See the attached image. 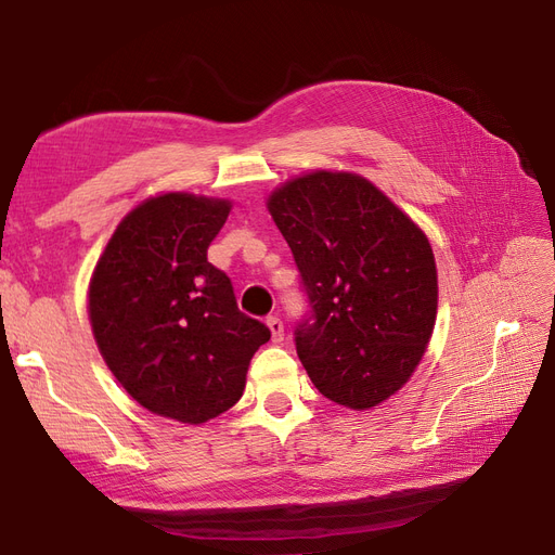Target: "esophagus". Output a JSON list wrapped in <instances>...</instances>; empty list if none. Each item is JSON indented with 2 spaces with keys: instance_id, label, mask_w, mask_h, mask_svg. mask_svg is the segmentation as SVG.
<instances>
[{
  "instance_id": "34e87169",
  "label": "esophagus",
  "mask_w": 555,
  "mask_h": 555,
  "mask_svg": "<svg viewBox=\"0 0 555 555\" xmlns=\"http://www.w3.org/2000/svg\"><path fill=\"white\" fill-rule=\"evenodd\" d=\"M266 326L271 328V338H273V343H282V340H284V324H282V319H278V317H268V319H266Z\"/></svg>"
}]
</instances>
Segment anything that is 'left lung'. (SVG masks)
Instances as JSON below:
<instances>
[{
	"label": "left lung",
	"instance_id": "8db88e82",
	"mask_svg": "<svg viewBox=\"0 0 555 555\" xmlns=\"http://www.w3.org/2000/svg\"><path fill=\"white\" fill-rule=\"evenodd\" d=\"M268 210L310 306L294 331L300 363L338 405H379L412 377L433 335L438 271L426 233L357 173L294 178Z\"/></svg>",
	"mask_w": 555,
	"mask_h": 555
}]
</instances>
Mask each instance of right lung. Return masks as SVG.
<instances>
[{
  "mask_svg": "<svg viewBox=\"0 0 555 555\" xmlns=\"http://www.w3.org/2000/svg\"><path fill=\"white\" fill-rule=\"evenodd\" d=\"M231 201L153 196L117 224L90 280L99 351L145 410L204 424L238 402L247 365L271 340L238 310L231 280L208 261Z\"/></svg>",
  "mask_w": 555,
  "mask_h": 555,
  "instance_id": "right-lung-1",
  "label": "right lung"
}]
</instances>
